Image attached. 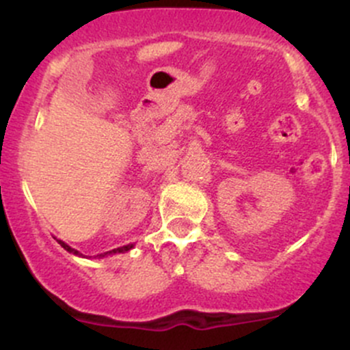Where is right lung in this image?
Returning <instances> with one entry per match:
<instances>
[{
    "label": "right lung",
    "instance_id": "obj_1",
    "mask_svg": "<svg viewBox=\"0 0 350 350\" xmlns=\"http://www.w3.org/2000/svg\"><path fill=\"white\" fill-rule=\"evenodd\" d=\"M59 243H61L62 247H64V249L67 250V252H70V254H76V256H83V254H79L77 252L76 249H72V247H69L67 245L66 242H62V241H57ZM133 247V243H129V245H123V247H118V249H113V250H109V252H105V254H100V256H96V257H105V256H109V254H123V252H126V250H130Z\"/></svg>",
    "mask_w": 350,
    "mask_h": 350
}]
</instances>
